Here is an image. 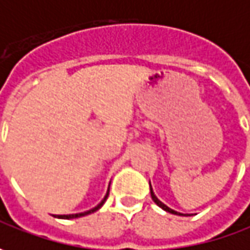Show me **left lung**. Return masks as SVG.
<instances>
[{"mask_svg":"<svg viewBox=\"0 0 250 250\" xmlns=\"http://www.w3.org/2000/svg\"><path fill=\"white\" fill-rule=\"evenodd\" d=\"M149 191H151V197H152L154 203L157 204L158 207H161L162 210H165L167 212H170V214H175V215H190V214H182V212L175 211V210H172L170 207H168L167 204H164V203H162V201L159 200L157 196H155V193H154V190H152V186H151V182H149Z\"/></svg>","mask_w":250,"mask_h":250,"instance_id":"left-lung-1","label":"left lung"}]
</instances>
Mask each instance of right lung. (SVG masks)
Returning a JSON list of instances; mask_svg holds the SVG:
<instances>
[{
    "label": "right lung",
    "mask_w": 250,
    "mask_h": 250,
    "mask_svg": "<svg viewBox=\"0 0 250 250\" xmlns=\"http://www.w3.org/2000/svg\"><path fill=\"white\" fill-rule=\"evenodd\" d=\"M110 186V185H109ZM107 196H109V190L106 191V194H104V197L102 199V201L96 206V207H93L91 210H88V211H83V212H77V214H65V215H54V217H57V218H64V220H70V218H80V217H83V215H88V214H91V212H95L96 210H99L102 206L104 204V201L107 199Z\"/></svg>",
    "instance_id": "add662e5"
}]
</instances>
